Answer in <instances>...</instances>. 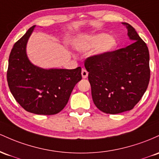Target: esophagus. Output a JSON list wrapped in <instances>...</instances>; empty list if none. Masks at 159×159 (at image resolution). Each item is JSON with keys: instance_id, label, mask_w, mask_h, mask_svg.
Instances as JSON below:
<instances>
[{"instance_id": "esophagus-1", "label": "esophagus", "mask_w": 159, "mask_h": 159, "mask_svg": "<svg viewBox=\"0 0 159 159\" xmlns=\"http://www.w3.org/2000/svg\"><path fill=\"white\" fill-rule=\"evenodd\" d=\"M81 74H82V76H83V78H86L87 76H88V71H87L86 70H85V69H83V70H82V72H81Z\"/></svg>"}]
</instances>
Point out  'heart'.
Segmentation results:
<instances>
[{
    "label": "heart",
    "mask_w": 159,
    "mask_h": 159,
    "mask_svg": "<svg viewBox=\"0 0 159 159\" xmlns=\"http://www.w3.org/2000/svg\"><path fill=\"white\" fill-rule=\"evenodd\" d=\"M116 46L115 38L106 34H98L88 37L86 40L78 43L76 49L85 51L96 48L95 52L98 55H103L112 51Z\"/></svg>",
    "instance_id": "heart-1"
}]
</instances>
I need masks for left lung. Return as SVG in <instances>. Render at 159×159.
Returning a JSON list of instances; mask_svg holds the SVG:
<instances>
[{
    "mask_svg": "<svg viewBox=\"0 0 159 159\" xmlns=\"http://www.w3.org/2000/svg\"><path fill=\"white\" fill-rule=\"evenodd\" d=\"M123 24L134 40L131 45L91 56L84 62L94 103L105 113L132 110L145 93L150 79L147 44L131 25Z\"/></svg>",
    "mask_w": 159,
    "mask_h": 159,
    "instance_id": "1",
    "label": "left lung"
}]
</instances>
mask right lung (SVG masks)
<instances>
[{
  "label": "right lung",
  "instance_id": "right-lung-1",
  "mask_svg": "<svg viewBox=\"0 0 159 159\" xmlns=\"http://www.w3.org/2000/svg\"><path fill=\"white\" fill-rule=\"evenodd\" d=\"M34 27L12 47L7 72L8 85L14 98L26 111L55 115L65 108L75 85L81 80V67L44 70L32 65L25 49Z\"/></svg>",
  "mask_w": 159,
  "mask_h": 159
}]
</instances>
